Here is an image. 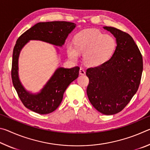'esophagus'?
Returning a JSON list of instances; mask_svg holds the SVG:
<instances>
[{"label":"esophagus","instance_id":"34e87169","mask_svg":"<svg viewBox=\"0 0 150 150\" xmlns=\"http://www.w3.org/2000/svg\"><path fill=\"white\" fill-rule=\"evenodd\" d=\"M79 74L80 75H85V70L83 69L82 67H81L80 68V70H79Z\"/></svg>","mask_w":150,"mask_h":150}]
</instances>
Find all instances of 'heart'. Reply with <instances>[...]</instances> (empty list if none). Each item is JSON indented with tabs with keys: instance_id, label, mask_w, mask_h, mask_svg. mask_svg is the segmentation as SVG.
I'll return each instance as SVG.
<instances>
[{
	"instance_id": "obj_1",
	"label": "heart",
	"mask_w": 150,
	"mask_h": 150,
	"mask_svg": "<svg viewBox=\"0 0 150 150\" xmlns=\"http://www.w3.org/2000/svg\"><path fill=\"white\" fill-rule=\"evenodd\" d=\"M74 42H69L67 52L69 56L77 59L83 53L86 64L98 67L107 62L115 54L117 42L112 35L105 34L96 29H87L75 35Z\"/></svg>"
}]
</instances>
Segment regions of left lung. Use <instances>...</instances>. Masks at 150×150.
<instances>
[{
  "mask_svg": "<svg viewBox=\"0 0 150 150\" xmlns=\"http://www.w3.org/2000/svg\"><path fill=\"white\" fill-rule=\"evenodd\" d=\"M116 38L117 47L107 62L88 68V100L98 112L112 115L128 105L138 89L143 71L140 52L130 35L117 28L104 26Z\"/></svg>",
  "mask_w": 150,
  "mask_h": 150,
  "instance_id": "8db88e82",
  "label": "left lung"
}]
</instances>
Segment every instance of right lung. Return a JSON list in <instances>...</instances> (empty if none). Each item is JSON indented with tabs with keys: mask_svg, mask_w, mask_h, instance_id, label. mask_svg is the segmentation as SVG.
<instances>
[{
	"mask_svg": "<svg viewBox=\"0 0 150 150\" xmlns=\"http://www.w3.org/2000/svg\"><path fill=\"white\" fill-rule=\"evenodd\" d=\"M75 23L64 21L39 22L22 34L17 40L13 50L12 64V83L20 100L27 108L40 115L56 110L62 103L68 86L78 77L80 68L58 67L40 92L32 93L22 85L18 75V59L22 48L30 40H40L55 46L62 47ZM58 52L57 47H55Z\"/></svg>",
	"mask_w": 150,
	"mask_h": 150,
	"instance_id": "obj_1",
	"label": "right lung"
}]
</instances>
